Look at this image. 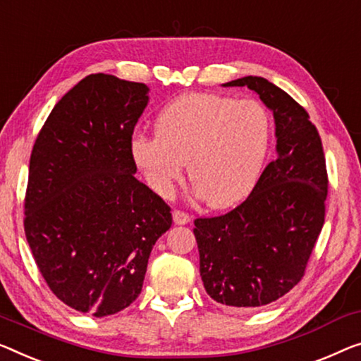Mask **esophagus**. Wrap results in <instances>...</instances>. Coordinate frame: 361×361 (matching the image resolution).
<instances>
[{
  "instance_id": "esophagus-1",
  "label": "esophagus",
  "mask_w": 361,
  "mask_h": 361,
  "mask_svg": "<svg viewBox=\"0 0 361 361\" xmlns=\"http://www.w3.org/2000/svg\"><path fill=\"white\" fill-rule=\"evenodd\" d=\"M191 220V217L190 215H188L186 212H183V211H173V222L176 224V225H186L188 222H190Z\"/></svg>"
}]
</instances>
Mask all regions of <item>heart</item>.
<instances>
[{"label":"heart","instance_id":"heart-1","mask_svg":"<svg viewBox=\"0 0 361 361\" xmlns=\"http://www.w3.org/2000/svg\"><path fill=\"white\" fill-rule=\"evenodd\" d=\"M271 139V120L257 100L188 94L155 120V134H137L131 154L155 192L169 196L185 171L209 207L225 209L250 195Z\"/></svg>","mask_w":361,"mask_h":361}]
</instances>
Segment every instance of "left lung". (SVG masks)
<instances>
[{"label": "left lung", "instance_id": "1", "mask_svg": "<svg viewBox=\"0 0 361 361\" xmlns=\"http://www.w3.org/2000/svg\"><path fill=\"white\" fill-rule=\"evenodd\" d=\"M248 87L274 115L277 159L243 204L195 220L199 272L209 297L235 310L264 306L301 277L324 225L326 160L318 129L287 92L259 76L222 84Z\"/></svg>", "mask_w": 361, "mask_h": 361}]
</instances>
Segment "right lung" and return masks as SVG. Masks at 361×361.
I'll return each instance as SVG.
<instances>
[{
	"instance_id": "obj_1",
	"label": "right lung",
	"mask_w": 361,
	"mask_h": 361,
	"mask_svg": "<svg viewBox=\"0 0 361 361\" xmlns=\"http://www.w3.org/2000/svg\"><path fill=\"white\" fill-rule=\"evenodd\" d=\"M149 87L90 74L55 105L32 149L24 230L48 287L95 318L128 308L142 290L170 207L139 181L134 126Z\"/></svg>"
}]
</instances>
